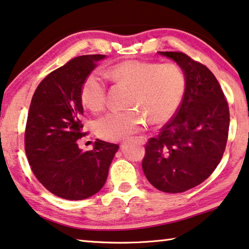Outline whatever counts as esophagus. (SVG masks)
Wrapping results in <instances>:
<instances>
[{
	"instance_id": "esophagus-1",
	"label": "esophagus",
	"mask_w": 249,
	"mask_h": 249,
	"mask_svg": "<svg viewBox=\"0 0 249 249\" xmlns=\"http://www.w3.org/2000/svg\"><path fill=\"white\" fill-rule=\"evenodd\" d=\"M139 142H140V144H144L145 143V139H144V137H140Z\"/></svg>"
}]
</instances>
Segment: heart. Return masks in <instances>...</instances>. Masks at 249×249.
<instances>
[{
  "label": "heart",
  "instance_id": "1",
  "mask_svg": "<svg viewBox=\"0 0 249 249\" xmlns=\"http://www.w3.org/2000/svg\"><path fill=\"white\" fill-rule=\"evenodd\" d=\"M108 75L117 83L132 86L125 110H113L96 122L101 139L121 141L139 133L147 125L161 124L174 116L186 92V75L174 63L127 60L113 65ZM107 85L98 72L89 73L81 89V100L92 112L104 108ZM146 116L145 117L144 115Z\"/></svg>",
  "mask_w": 249,
  "mask_h": 249
}]
</instances>
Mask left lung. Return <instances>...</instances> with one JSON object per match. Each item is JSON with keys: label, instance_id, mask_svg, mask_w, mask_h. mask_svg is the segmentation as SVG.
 Returning <instances> with one entry per match:
<instances>
[{"label": "left lung", "instance_id": "obj_1", "mask_svg": "<svg viewBox=\"0 0 249 249\" xmlns=\"http://www.w3.org/2000/svg\"><path fill=\"white\" fill-rule=\"evenodd\" d=\"M186 75L180 106L145 145L144 174L165 193H183L208 178L222 160L230 129V108L210 70L181 52H159Z\"/></svg>", "mask_w": 249, "mask_h": 249}]
</instances>
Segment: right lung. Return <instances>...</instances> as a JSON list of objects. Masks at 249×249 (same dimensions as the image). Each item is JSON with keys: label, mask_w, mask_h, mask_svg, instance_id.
<instances>
[{"label": "right lung", "mask_w": 249, "mask_h": 249, "mask_svg": "<svg viewBox=\"0 0 249 249\" xmlns=\"http://www.w3.org/2000/svg\"><path fill=\"white\" fill-rule=\"evenodd\" d=\"M105 55H82L51 72L31 101L25 127V153L33 174L61 198L81 200L104 186L117 144L96 140L83 153L77 140L84 115L81 89L85 77Z\"/></svg>", "instance_id": "right-lung-1"}]
</instances>
